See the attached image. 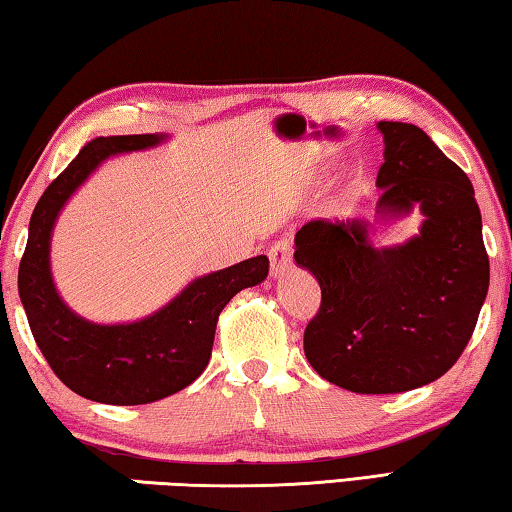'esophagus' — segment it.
<instances>
[{
    "label": "esophagus",
    "instance_id": "obj_1",
    "mask_svg": "<svg viewBox=\"0 0 512 512\" xmlns=\"http://www.w3.org/2000/svg\"><path fill=\"white\" fill-rule=\"evenodd\" d=\"M267 256H270V270L274 277H279L290 267L293 263V245H290L288 240H277L274 245L267 251Z\"/></svg>",
    "mask_w": 512,
    "mask_h": 512
}]
</instances>
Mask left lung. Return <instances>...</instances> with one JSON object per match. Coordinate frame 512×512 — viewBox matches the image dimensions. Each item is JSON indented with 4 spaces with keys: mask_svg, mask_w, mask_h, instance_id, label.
Here are the masks:
<instances>
[{
    "mask_svg": "<svg viewBox=\"0 0 512 512\" xmlns=\"http://www.w3.org/2000/svg\"><path fill=\"white\" fill-rule=\"evenodd\" d=\"M375 222L313 219L295 235V263L320 283L304 332L320 377L355 393H400L435 382L474 334L490 286L481 210L458 164L412 123L380 121ZM419 207L420 233L377 248V221Z\"/></svg>",
    "mask_w": 512,
    "mask_h": 512,
    "instance_id": "8db88e82",
    "label": "left lung"
}]
</instances>
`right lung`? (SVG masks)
<instances>
[{"label": "right lung", "mask_w": 512, "mask_h": 512, "mask_svg": "<svg viewBox=\"0 0 512 512\" xmlns=\"http://www.w3.org/2000/svg\"><path fill=\"white\" fill-rule=\"evenodd\" d=\"M167 135L96 137L52 180L29 222L18 290L31 334L70 391L107 405H146L185 389L206 371L217 318L235 293L265 281L270 261L254 256L180 290L151 316L100 325L61 300L50 270V242L70 196L112 155L160 146Z\"/></svg>", "instance_id": "obj_1"}]
</instances>
